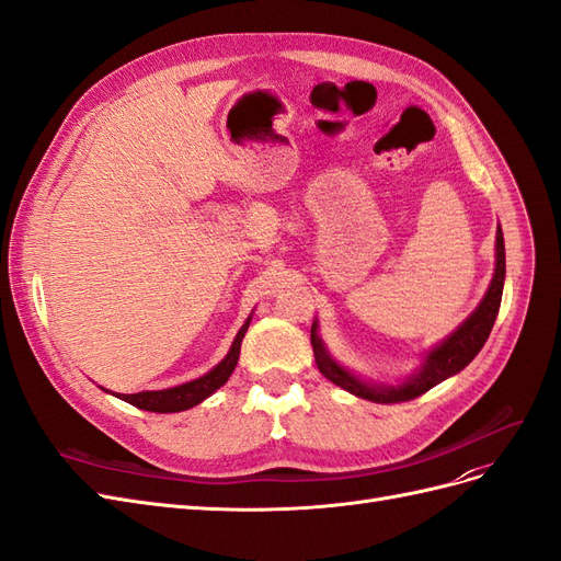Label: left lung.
I'll return each instance as SVG.
<instances>
[{"instance_id":"obj_1","label":"left lung","mask_w":561,"mask_h":561,"mask_svg":"<svg viewBox=\"0 0 561 561\" xmlns=\"http://www.w3.org/2000/svg\"><path fill=\"white\" fill-rule=\"evenodd\" d=\"M503 284H505V242H503V230L499 226L495 228V267L482 302H479L474 312L451 335H446L439 345L425 352L419 371L411 374L402 382H371V380L357 378L329 355L324 341L319 339L317 333V319H314L310 341L314 350L317 369L322 371L331 382H335V386L347 390L350 394L369 399V402H376V404H397V402H409V399L421 397L430 388L439 386L442 380L460 374L479 355V350L484 347L489 333L493 329L495 317H499Z\"/></svg>"}]
</instances>
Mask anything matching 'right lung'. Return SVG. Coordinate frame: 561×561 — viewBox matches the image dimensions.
<instances>
[{
    "label": "right lung",
    "instance_id": "obj_1",
    "mask_svg": "<svg viewBox=\"0 0 561 561\" xmlns=\"http://www.w3.org/2000/svg\"><path fill=\"white\" fill-rule=\"evenodd\" d=\"M251 314L247 317V322L242 324V329L237 331L234 341L228 350V355L222 357L209 374H204V376L190 380V382H183V386L167 388V390H142V392H134V394L112 392V394L124 399V402H129L131 407L154 411V413H179V411H185V409L202 404L206 397H211L218 388L226 386L228 378L232 376L237 359H239V347H242V339H244V333L251 324Z\"/></svg>",
    "mask_w": 561,
    "mask_h": 561
}]
</instances>
